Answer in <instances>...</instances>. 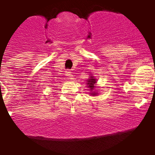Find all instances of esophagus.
<instances>
[{"label": "esophagus", "instance_id": "obj_1", "mask_svg": "<svg viewBox=\"0 0 155 155\" xmlns=\"http://www.w3.org/2000/svg\"><path fill=\"white\" fill-rule=\"evenodd\" d=\"M66 75L68 76V79H69V80H72L73 75H72V73L71 72V71H68L66 72Z\"/></svg>", "mask_w": 155, "mask_h": 155}]
</instances>
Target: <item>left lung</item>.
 I'll return each mask as SVG.
<instances>
[{"label": "left lung", "mask_w": 155, "mask_h": 155, "mask_svg": "<svg viewBox=\"0 0 155 155\" xmlns=\"http://www.w3.org/2000/svg\"><path fill=\"white\" fill-rule=\"evenodd\" d=\"M95 83H96V80H95L94 78L92 77V76H91V77H90V79H88V81H87V86H88V87H89L91 91H92V90H93V88H94ZM96 94H97V93L94 92L92 93V96H95Z\"/></svg>", "instance_id": "8db88e82"}]
</instances>
